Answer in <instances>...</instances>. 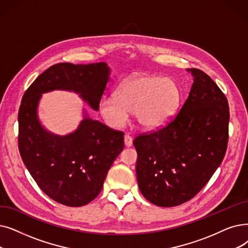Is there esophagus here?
<instances>
[{
  "label": "esophagus",
  "instance_id": "1",
  "mask_svg": "<svg viewBox=\"0 0 248 248\" xmlns=\"http://www.w3.org/2000/svg\"><path fill=\"white\" fill-rule=\"evenodd\" d=\"M124 140V145H125L126 147H131V146L133 145V138H132L131 136L125 135Z\"/></svg>",
  "mask_w": 248,
  "mask_h": 248
}]
</instances>
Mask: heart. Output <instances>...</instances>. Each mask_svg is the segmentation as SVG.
I'll return each instance as SVG.
<instances>
[{
	"label": "heart",
	"instance_id": "b5f03b06",
	"mask_svg": "<svg viewBox=\"0 0 248 248\" xmlns=\"http://www.w3.org/2000/svg\"><path fill=\"white\" fill-rule=\"evenodd\" d=\"M180 91L171 79L155 75H138L127 78L115 95L101 99L99 110L111 126H122L134 111L138 124L149 130L164 125L178 108Z\"/></svg>",
	"mask_w": 248,
	"mask_h": 248
}]
</instances>
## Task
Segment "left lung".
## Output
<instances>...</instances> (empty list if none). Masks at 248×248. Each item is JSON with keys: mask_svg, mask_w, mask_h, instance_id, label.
<instances>
[{"mask_svg": "<svg viewBox=\"0 0 248 248\" xmlns=\"http://www.w3.org/2000/svg\"><path fill=\"white\" fill-rule=\"evenodd\" d=\"M193 83L177 115L161 128L134 139L142 195L159 207H175L204 186L224 159L229 105L209 75L188 69Z\"/></svg>", "mask_w": 248, "mask_h": 248, "instance_id": "8db88e82", "label": "left lung"}]
</instances>
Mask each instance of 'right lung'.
<instances>
[{"label":"right lung","mask_w":248,"mask_h":248,"mask_svg":"<svg viewBox=\"0 0 248 248\" xmlns=\"http://www.w3.org/2000/svg\"><path fill=\"white\" fill-rule=\"evenodd\" d=\"M108 76L106 62L56 63L39 75L21 101V158L39 188L64 206H85L99 195L107 172L124 149V132L85 116L68 136L49 134L37 120L40 95L56 89L74 91L98 110Z\"/></svg>","instance_id":"add662e5"}]
</instances>
